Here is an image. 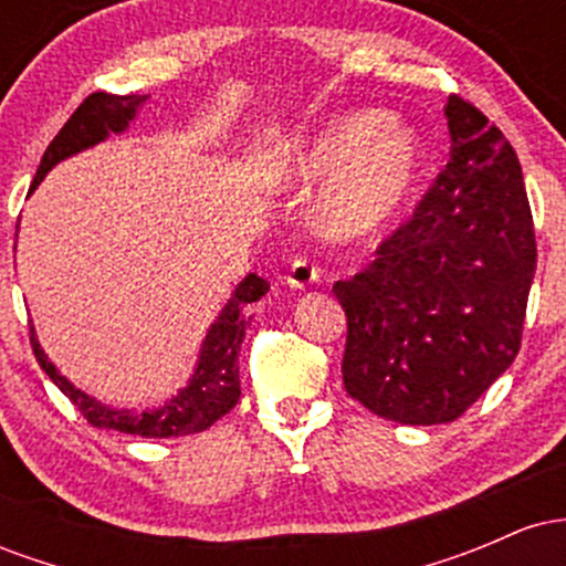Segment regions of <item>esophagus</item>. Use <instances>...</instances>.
Segmentation results:
<instances>
[{"label": "esophagus", "instance_id": "1", "mask_svg": "<svg viewBox=\"0 0 566 566\" xmlns=\"http://www.w3.org/2000/svg\"><path fill=\"white\" fill-rule=\"evenodd\" d=\"M319 279V269H316L311 258H295L287 271V284L295 290H305Z\"/></svg>", "mask_w": 566, "mask_h": 566}]
</instances>
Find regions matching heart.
<instances>
[{"label": "heart", "mask_w": 566, "mask_h": 566, "mask_svg": "<svg viewBox=\"0 0 566 566\" xmlns=\"http://www.w3.org/2000/svg\"><path fill=\"white\" fill-rule=\"evenodd\" d=\"M420 170L409 129L380 112H350L316 129L295 157L305 184L329 180L319 205L327 237L350 242L380 231L401 210Z\"/></svg>", "instance_id": "1"}]
</instances>
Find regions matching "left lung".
Listing matches in <instances>:
<instances>
[{"instance_id":"1","label":"left lung","mask_w":566,"mask_h":566,"mask_svg":"<svg viewBox=\"0 0 566 566\" xmlns=\"http://www.w3.org/2000/svg\"><path fill=\"white\" fill-rule=\"evenodd\" d=\"M444 114L447 167L375 261L333 287L348 319L343 386L405 426L452 423L511 367L537 265L516 151L460 95Z\"/></svg>"}]
</instances>
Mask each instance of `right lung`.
<instances>
[{
	"label": "right lung",
	"mask_w": 566,
	"mask_h": 566,
	"mask_svg": "<svg viewBox=\"0 0 566 566\" xmlns=\"http://www.w3.org/2000/svg\"><path fill=\"white\" fill-rule=\"evenodd\" d=\"M148 95H108V93H93L80 103L74 114L69 116L66 125L55 135L53 143L44 151L39 170L34 175V186L31 191L42 184L57 161L74 154L84 151V148L95 146V143L106 140L112 133H125L129 122L135 119L140 103H146ZM29 191V193H31ZM269 292V282L263 276L250 274L233 290L231 301L220 311V316L207 329L205 346H201L199 365L193 378L175 399L167 401L159 409H146V412H133V409H114L95 401L93 396L82 394L71 382L57 373L53 361L44 356L42 346H39L34 327H31V348L39 367L50 375V380L61 388L63 394L74 401V407L87 418L90 426L95 428H114L122 433H135L143 439H170V437H186V433H199L210 428L218 418H223L229 409L237 407L242 388H239V348H242L247 316L244 305L261 301Z\"/></svg>",
	"instance_id": "add662e5"
}]
</instances>
